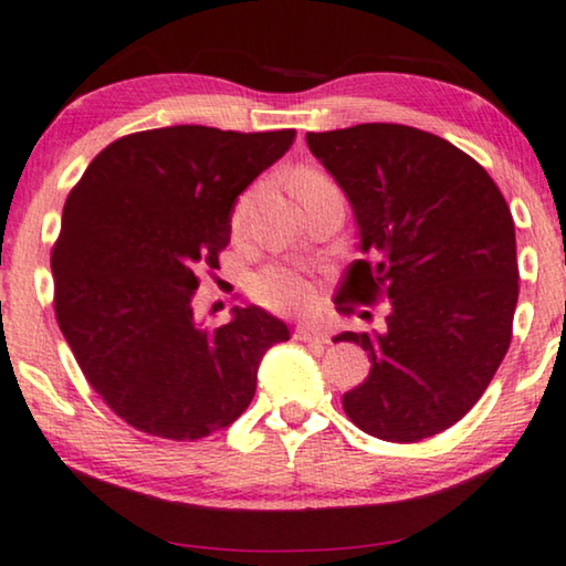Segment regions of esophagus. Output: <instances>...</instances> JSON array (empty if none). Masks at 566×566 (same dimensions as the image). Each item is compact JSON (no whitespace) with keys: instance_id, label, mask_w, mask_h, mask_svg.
Masks as SVG:
<instances>
[{"instance_id":"obj_1","label":"esophagus","mask_w":566,"mask_h":566,"mask_svg":"<svg viewBox=\"0 0 566 566\" xmlns=\"http://www.w3.org/2000/svg\"><path fill=\"white\" fill-rule=\"evenodd\" d=\"M294 340H305V344H331V338L325 336L321 328H315V325H297L294 328Z\"/></svg>"}]
</instances>
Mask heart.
Returning a JSON list of instances; mask_svg holds the SVG:
<instances>
[{"label": "heart", "instance_id": "b5f03b06", "mask_svg": "<svg viewBox=\"0 0 566 566\" xmlns=\"http://www.w3.org/2000/svg\"><path fill=\"white\" fill-rule=\"evenodd\" d=\"M317 179L321 177H315V174H305V177L300 179V189L313 185V181H317ZM253 197H256V192L249 189V192L238 200L235 210H233L235 226H241V222L245 220V214H249L251 205H253ZM251 294L259 305L274 310V313H290V315L310 313V310L321 302V286H317L313 276L300 272V269H292V266L264 269V272L253 280Z\"/></svg>", "mask_w": 566, "mask_h": 566}]
</instances>
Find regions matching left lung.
<instances>
[{"label": "left lung", "instance_id": "1", "mask_svg": "<svg viewBox=\"0 0 566 566\" xmlns=\"http://www.w3.org/2000/svg\"><path fill=\"white\" fill-rule=\"evenodd\" d=\"M307 146L352 202L366 253L338 310L389 300L385 331L336 336L371 361L344 410L374 439L423 441L474 408L511 346V207L472 156L418 127L364 123L307 133Z\"/></svg>", "mask_w": 566, "mask_h": 566}]
</instances>
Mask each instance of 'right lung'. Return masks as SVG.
<instances>
[{"label":"right lung","instance_id":"obj_1","mask_svg":"<svg viewBox=\"0 0 566 566\" xmlns=\"http://www.w3.org/2000/svg\"><path fill=\"white\" fill-rule=\"evenodd\" d=\"M294 130L156 127L117 138L63 205L53 245V305L63 338L127 426L197 441L241 418L280 317L233 307L195 317L200 272L218 269L238 195L290 150Z\"/></svg>","mask_w":566,"mask_h":566}]
</instances>
